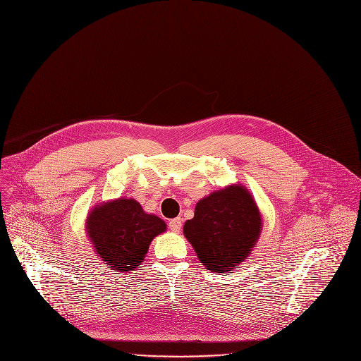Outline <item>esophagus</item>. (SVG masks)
<instances>
[{
  "label": "esophagus",
  "instance_id": "esophagus-1",
  "mask_svg": "<svg viewBox=\"0 0 361 361\" xmlns=\"http://www.w3.org/2000/svg\"><path fill=\"white\" fill-rule=\"evenodd\" d=\"M169 229L173 231V232H179L180 228H182V219L180 218H175L172 221H169Z\"/></svg>",
  "mask_w": 361,
  "mask_h": 361
}]
</instances>
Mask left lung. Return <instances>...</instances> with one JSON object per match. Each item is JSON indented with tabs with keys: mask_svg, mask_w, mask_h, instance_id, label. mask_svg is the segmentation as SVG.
<instances>
[{
	"mask_svg": "<svg viewBox=\"0 0 361 361\" xmlns=\"http://www.w3.org/2000/svg\"><path fill=\"white\" fill-rule=\"evenodd\" d=\"M260 229V213L252 195L233 185L199 200L183 233L207 270L224 273L249 256Z\"/></svg>",
	"mask_w": 361,
	"mask_h": 361,
	"instance_id": "8db88e82",
	"label": "left lung"
}]
</instances>
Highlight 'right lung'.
Returning <instances> with one entry per match:
<instances>
[{
	"instance_id": "1",
	"label": "right lung",
	"mask_w": 361,
	"mask_h": 361,
	"mask_svg": "<svg viewBox=\"0 0 361 361\" xmlns=\"http://www.w3.org/2000/svg\"><path fill=\"white\" fill-rule=\"evenodd\" d=\"M165 229V222L143 212L135 199L97 206L87 219V232L99 257L105 264L126 271L140 264L152 239Z\"/></svg>"
}]
</instances>
